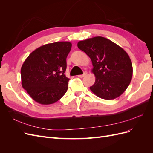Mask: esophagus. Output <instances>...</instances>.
<instances>
[{
    "label": "esophagus",
    "mask_w": 153,
    "mask_h": 153,
    "mask_svg": "<svg viewBox=\"0 0 153 153\" xmlns=\"http://www.w3.org/2000/svg\"><path fill=\"white\" fill-rule=\"evenodd\" d=\"M87 74V71H85L84 73V74H82V75H78V77H80V78H83V77H84Z\"/></svg>",
    "instance_id": "34e87169"
}]
</instances>
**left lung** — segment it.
<instances>
[{
	"instance_id": "obj_1",
	"label": "left lung",
	"mask_w": 153,
	"mask_h": 153,
	"mask_svg": "<svg viewBox=\"0 0 153 153\" xmlns=\"http://www.w3.org/2000/svg\"><path fill=\"white\" fill-rule=\"evenodd\" d=\"M77 46L92 61L96 81L90 87L91 91L105 100L121 96L130 84L133 75L132 63L126 51L101 36L80 41Z\"/></svg>"
}]
</instances>
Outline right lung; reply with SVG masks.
<instances>
[{
    "instance_id": "obj_1",
    "label": "right lung",
    "mask_w": 153,
    "mask_h": 153,
    "mask_svg": "<svg viewBox=\"0 0 153 153\" xmlns=\"http://www.w3.org/2000/svg\"><path fill=\"white\" fill-rule=\"evenodd\" d=\"M71 46L68 41L43 45L33 51L23 64L22 87L37 103L52 104L65 94L69 79L64 73Z\"/></svg>"
}]
</instances>
